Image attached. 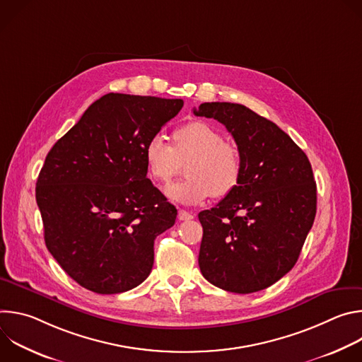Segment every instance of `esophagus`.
<instances>
[{"label": "esophagus", "mask_w": 362, "mask_h": 362, "mask_svg": "<svg viewBox=\"0 0 362 362\" xmlns=\"http://www.w3.org/2000/svg\"><path fill=\"white\" fill-rule=\"evenodd\" d=\"M177 218H179V221H190V219H193L194 216H193L192 214H189V212L183 211V209H179V212H177Z\"/></svg>", "instance_id": "34e87169"}]
</instances>
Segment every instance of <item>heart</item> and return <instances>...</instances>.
Segmentation results:
<instances>
[{"instance_id": "obj_1", "label": "heart", "mask_w": 362, "mask_h": 362, "mask_svg": "<svg viewBox=\"0 0 362 362\" xmlns=\"http://www.w3.org/2000/svg\"><path fill=\"white\" fill-rule=\"evenodd\" d=\"M175 147L162 134L151 136L143 150L147 173L160 183L177 175L186 165V179L165 189L166 196L183 204L200 203L206 197H225L239 185L243 172L240 148L223 139L219 129L202 120L187 122L173 132Z\"/></svg>"}]
</instances>
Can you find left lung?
Returning a JSON list of instances; mask_svg holds the SVG:
<instances>
[{
	"label": "left lung",
	"mask_w": 362,
	"mask_h": 362,
	"mask_svg": "<svg viewBox=\"0 0 362 362\" xmlns=\"http://www.w3.org/2000/svg\"><path fill=\"white\" fill-rule=\"evenodd\" d=\"M193 113L222 123L243 158L238 187L199 214L200 272L228 292L262 291L293 268L313 228L311 163L284 130L242 105L203 103Z\"/></svg>",
	"instance_id": "obj_1"
}]
</instances>
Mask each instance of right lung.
<instances>
[{"label":"right lung","instance_id":"right-lung-1","mask_svg":"<svg viewBox=\"0 0 362 362\" xmlns=\"http://www.w3.org/2000/svg\"><path fill=\"white\" fill-rule=\"evenodd\" d=\"M182 107L109 93L48 151L35 187L45 246L83 288L120 293L150 275L154 239L177 211L147 179L143 150Z\"/></svg>","mask_w":362,"mask_h":362}]
</instances>
